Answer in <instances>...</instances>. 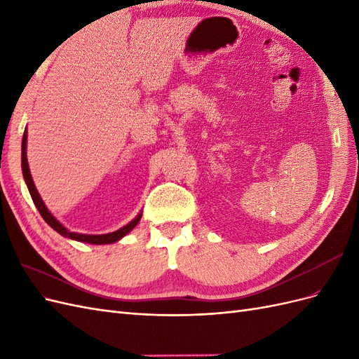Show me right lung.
Listing matches in <instances>:
<instances>
[{"label":"right lung","instance_id":"1","mask_svg":"<svg viewBox=\"0 0 359 359\" xmlns=\"http://www.w3.org/2000/svg\"><path fill=\"white\" fill-rule=\"evenodd\" d=\"M27 130L24 132V137H22V173H24V178H25V182H27V187L29 190V194L32 198V202H34V205L37 206V210L40 212V215L43 217V220H45L53 231H57L60 235L66 236V238H70V240H74V241H79V243H90V244H112V243H116L118 240H121L123 236H126L130 231L133 229V227L139 223L140 217H142V214H137L135 219L130 222L128 224H126L124 227H121V229H118L115 232H111V233H103V235H86V233H76V232H70L67 227H64L55 217H53L49 210L46 208L45 202L41 201L40 194L34 186V181H32V177L29 173V168H28V160H27Z\"/></svg>","mask_w":359,"mask_h":359}]
</instances>
